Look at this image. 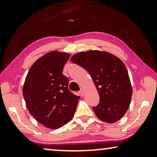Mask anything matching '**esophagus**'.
Returning <instances> with one entry per match:
<instances>
[{
	"label": "esophagus",
	"mask_w": 157,
	"mask_h": 157,
	"mask_svg": "<svg viewBox=\"0 0 157 157\" xmlns=\"http://www.w3.org/2000/svg\"><path fill=\"white\" fill-rule=\"evenodd\" d=\"M79 94H80L81 96H84V89L82 88V89H80V91H79Z\"/></svg>",
	"instance_id": "esophagus-1"
}]
</instances>
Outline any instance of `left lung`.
Returning a JSON list of instances; mask_svg holds the SVG:
<instances>
[{
	"label": "left lung",
	"instance_id": "8db88e82",
	"mask_svg": "<svg viewBox=\"0 0 157 157\" xmlns=\"http://www.w3.org/2000/svg\"><path fill=\"white\" fill-rule=\"evenodd\" d=\"M71 61L90 74L100 97L93 110L99 119L114 123L125 114L130 105L133 89L125 65L109 52L89 50L71 57Z\"/></svg>",
	"mask_w": 157,
	"mask_h": 157
}]
</instances>
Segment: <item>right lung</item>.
Returning a JSON list of instances; mask_svg holds the SVG:
<instances>
[{
	"instance_id": "1",
	"label": "right lung",
	"mask_w": 157,
	"mask_h": 157,
	"mask_svg": "<svg viewBox=\"0 0 157 157\" xmlns=\"http://www.w3.org/2000/svg\"><path fill=\"white\" fill-rule=\"evenodd\" d=\"M70 54L52 51L38 59L29 69L23 96L29 113L45 127L61 128L73 117L80 97L68 90L63 75Z\"/></svg>"
}]
</instances>
